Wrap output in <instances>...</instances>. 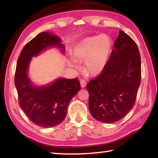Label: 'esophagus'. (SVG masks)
<instances>
[{"label":"esophagus","instance_id":"34e87169","mask_svg":"<svg viewBox=\"0 0 158 158\" xmlns=\"http://www.w3.org/2000/svg\"><path fill=\"white\" fill-rule=\"evenodd\" d=\"M80 84H81V86L82 88H85V85H86V82H85V81L84 79L80 80Z\"/></svg>","mask_w":158,"mask_h":158}]
</instances>
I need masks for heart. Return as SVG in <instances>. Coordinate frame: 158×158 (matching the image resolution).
Returning <instances> with one entry per match:
<instances>
[{
  "mask_svg": "<svg viewBox=\"0 0 158 158\" xmlns=\"http://www.w3.org/2000/svg\"><path fill=\"white\" fill-rule=\"evenodd\" d=\"M112 49V42L107 35L85 37L74 49V59L84 62L85 73L90 75L100 74L107 64Z\"/></svg>",
  "mask_w": 158,
  "mask_h": 158,
  "instance_id": "heart-1",
  "label": "heart"
}]
</instances>
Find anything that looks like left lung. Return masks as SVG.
Wrapping results in <instances>:
<instances>
[{
  "mask_svg": "<svg viewBox=\"0 0 158 158\" xmlns=\"http://www.w3.org/2000/svg\"><path fill=\"white\" fill-rule=\"evenodd\" d=\"M105 68L86 85L92 116L105 123L119 121L135 105L141 83V56L135 42L120 31Z\"/></svg>",
  "mask_w": 158,
  "mask_h": 158,
  "instance_id": "obj_1",
  "label": "left lung"
}]
</instances>
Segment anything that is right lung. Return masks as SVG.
<instances>
[{"label":"right lung","mask_w":158,"mask_h":158,"mask_svg":"<svg viewBox=\"0 0 158 158\" xmlns=\"http://www.w3.org/2000/svg\"><path fill=\"white\" fill-rule=\"evenodd\" d=\"M59 37L43 32L25 45L18 58L15 84L19 104L31 122L42 127H52L65 119L69 102L81 89L78 78H59L52 84L35 86L28 77L33 56L50 47L64 49ZM64 51V50H63Z\"/></svg>","instance_id":"1"}]
</instances>
